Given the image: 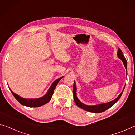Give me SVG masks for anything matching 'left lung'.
<instances>
[{"instance_id": "obj_1", "label": "left lung", "mask_w": 135, "mask_h": 135, "mask_svg": "<svg viewBox=\"0 0 135 135\" xmlns=\"http://www.w3.org/2000/svg\"><path fill=\"white\" fill-rule=\"evenodd\" d=\"M117 56L118 57V58L121 59V60L123 61L124 65L125 68H126V71H127V60L124 57V55L123 54V52H122V51H121V50L120 49V48H118V50L117 52ZM76 85H75V81H74V87H73V93H74V99L76 105L78 106V107L82 108V109H84L87 111L94 112V113H100V112H104L105 111H106V110L109 109V108H111L112 106H113L115 103L117 102L119 99H120V98L121 96V95H122L123 92V91L121 92V93L119 95L117 98H116L115 100H112L111 102H109L102 103V104L94 105V106H88V105L84 104V103H83L79 101V99L77 98L76 94Z\"/></svg>"}]
</instances>
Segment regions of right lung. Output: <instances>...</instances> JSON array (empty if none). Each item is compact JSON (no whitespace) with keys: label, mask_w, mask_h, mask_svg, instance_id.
Wrapping results in <instances>:
<instances>
[{"label":"right lung","mask_w":135,"mask_h":135,"mask_svg":"<svg viewBox=\"0 0 135 135\" xmlns=\"http://www.w3.org/2000/svg\"><path fill=\"white\" fill-rule=\"evenodd\" d=\"M63 77H61V78L56 79V80L52 84V85H51V87L49 88V90H48V92L46 93L45 96H44L41 98L32 99H24L23 98H21V97L19 96L18 95L14 93V92L12 91V90L11 89L10 90L11 91L12 94H13V96L15 97V98L16 99L21 105L28 107H41V106L45 105V103H47L48 102H50L53 93H54L55 88H56L57 84L59 82V81Z\"/></svg>","instance_id":"add662e5"}]
</instances>
